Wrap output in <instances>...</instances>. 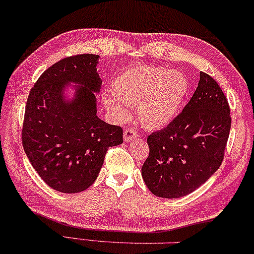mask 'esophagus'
Returning a JSON list of instances; mask_svg holds the SVG:
<instances>
[{
  "instance_id": "esophagus-1",
  "label": "esophagus",
  "mask_w": 254,
  "mask_h": 254,
  "mask_svg": "<svg viewBox=\"0 0 254 254\" xmlns=\"http://www.w3.org/2000/svg\"><path fill=\"white\" fill-rule=\"evenodd\" d=\"M137 137V131L135 129H132V128H126L124 131V139L125 142H130V140L135 139Z\"/></svg>"
}]
</instances>
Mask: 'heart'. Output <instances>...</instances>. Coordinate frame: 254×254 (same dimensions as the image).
I'll list each match as a JSON object with an SVG mask.
<instances>
[{
	"label": "heart",
	"instance_id": "1",
	"mask_svg": "<svg viewBox=\"0 0 254 254\" xmlns=\"http://www.w3.org/2000/svg\"><path fill=\"white\" fill-rule=\"evenodd\" d=\"M112 95L104 103L118 117L127 115L125 105H137V118L150 129L166 127L176 118L190 92L187 78L163 67L138 65L115 78Z\"/></svg>",
	"mask_w": 254,
	"mask_h": 254
}]
</instances>
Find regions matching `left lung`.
<instances>
[{"mask_svg": "<svg viewBox=\"0 0 254 254\" xmlns=\"http://www.w3.org/2000/svg\"><path fill=\"white\" fill-rule=\"evenodd\" d=\"M228 101L211 76L200 72L192 99L166 128L147 136L144 182L160 197L194 192L220 167L231 130Z\"/></svg>", "mask_w": 254, "mask_h": 254, "instance_id": "8db88e82", "label": "left lung"}]
</instances>
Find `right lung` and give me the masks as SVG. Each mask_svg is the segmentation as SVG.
Instances as JSON below:
<instances>
[{
	"mask_svg": "<svg viewBox=\"0 0 254 254\" xmlns=\"http://www.w3.org/2000/svg\"><path fill=\"white\" fill-rule=\"evenodd\" d=\"M96 54L64 58L46 69L27 99L22 146L34 169L53 190L78 193L88 189L110 146L123 143V128L96 116L102 84ZM68 81L81 85L71 103L63 99Z\"/></svg>",
	"mask_w": 254,
	"mask_h": 254,
	"instance_id": "add662e5",
	"label": "right lung"
}]
</instances>
